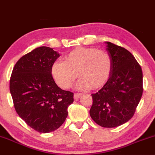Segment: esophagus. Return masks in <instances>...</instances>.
<instances>
[{
	"label": "esophagus",
	"mask_w": 155,
	"mask_h": 155,
	"mask_svg": "<svg viewBox=\"0 0 155 155\" xmlns=\"http://www.w3.org/2000/svg\"><path fill=\"white\" fill-rule=\"evenodd\" d=\"M81 95H81V93H75V94H74V99H75L76 101H78L79 99V97H81Z\"/></svg>",
	"instance_id": "1"
}]
</instances>
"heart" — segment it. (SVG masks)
<instances>
[{"instance_id": "obj_1", "label": "heart", "mask_w": 155, "mask_h": 155, "mask_svg": "<svg viewBox=\"0 0 155 155\" xmlns=\"http://www.w3.org/2000/svg\"><path fill=\"white\" fill-rule=\"evenodd\" d=\"M65 61L54 62L51 72L61 88L68 89L78 76L76 87L80 90L100 88L109 78L111 58L108 52L95 48L79 47L65 55Z\"/></svg>"}]
</instances>
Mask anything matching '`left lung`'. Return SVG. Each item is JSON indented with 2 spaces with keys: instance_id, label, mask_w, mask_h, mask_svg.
Wrapping results in <instances>:
<instances>
[{
  "instance_id": "8db88e82",
  "label": "left lung",
  "mask_w": 155,
  "mask_h": 155,
  "mask_svg": "<svg viewBox=\"0 0 155 155\" xmlns=\"http://www.w3.org/2000/svg\"><path fill=\"white\" fill-rule=\"evenodd\" d=\"M111 58V71L107 82L92 94L90 117L104 127H115L132 118L143 93L141 68L128 50L106 41Z\"/></svg>"
}]
</instances>
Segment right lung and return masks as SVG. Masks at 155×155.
Listing matches in <instances>:
<instances>
[{
    "mask_svg": "<svg viewBox=\"0 0 155 155\" xmlns=\"http://www.w3.org/2000/svg\"><path fill=\"white\" fill-rule=\"evenodd\" d=\"M60 56L52 48L33 49L15 64L10 79V92L17 113L39 133L58 129L74 102V93L56 84L51 68Z\"/></svg>",
    "mask_w": 155,
    "mask_h": 155,
    "instance_id": "right-lung-1",
    "label": "right lung"
}]
</instances>
